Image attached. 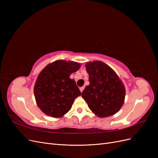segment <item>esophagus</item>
<instances>
[{
	"mask_svg": "<svg viewBox=\"0 0 158 158\" xmlns=\"http://www.w3.org/2000/svg\"><path fill=\"white\" fill-rule=\"evenodd\" d=\"M84 86H82V87H80V92H83V90H84Z\"/></svg>",
	"mask_w": 158,
	"mask_h": 158,
	"instance_id": "obj_1",
	"label": "esophagus"
}]
</instances>
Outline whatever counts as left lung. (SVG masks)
Returning a JSON list of instances; mask_svg holds the SVG:
<instances>
[{"instance_id":"obj_1","label":"left lung","mask_w":158,"mask_h":158,"mask_svg":"<svg viewBox=\"0 0 158 158\" xmlns=\"http://www.w3.org/2000/svg\"><path fill=\"white\" fill-rule=\"evenodd\" d=\"M89 84L82 97L95 115L107 117L117 113L125 102V88L118 75L102 61L89 62L85 64Z\"/></svg>"}]
</instances>
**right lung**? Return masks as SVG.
<instances>
[{
  "label": "right lung",
  "mask_w": 158,
  "mask_h": 158,
  "mask_svg": "<svg viewBox=\"0 0 158 158\" xmlns=\"http://www.w3.org/2000/svg\"><path fill=\"white\" fill-rule=\"evenodd\" d=\"M80 64L59 60L47 65L41 70L34 85L37 106L47 115L59 118L72 107L81 92L70 75L77 71Z\"/></svg>",
  "instance_id": "1"
}]
</instances>
